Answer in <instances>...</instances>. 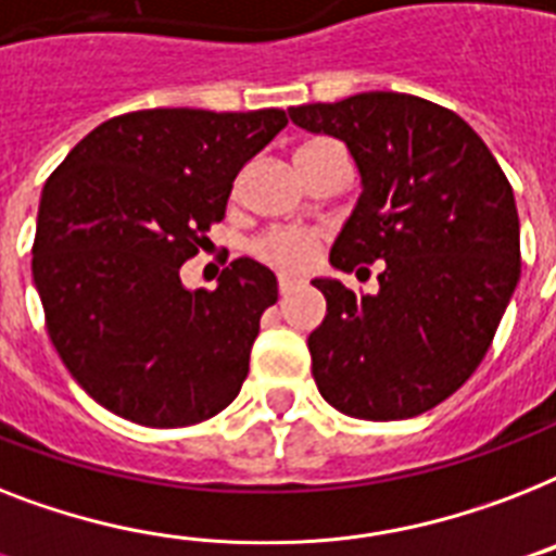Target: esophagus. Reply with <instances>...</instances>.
I'll use <instances>...</instances> for the list:
<instances>
[{"label":"esophagus","mask_w":556,"mask_h":556,"mask_svg":"<svg viewBox=\"0 0 556 556\" xmlns=\"http://www.w3.org/2000/svg\"><path fill=\"white\" fill-rule=\"evenodd\" d=\"M296 286H300V279L291 277V274H279V293H282V296L291 293Z\"/></svg>","instance_id":"esophagus-1"}]
</instances>
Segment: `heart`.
<instances>
[{
    "mask_svg": "<svg viewBox=\"0 0 556 556\" xmlns=\"http://www.w3.org/2000/svg\"><path fill=\"white\" fill-rule=\"evenodd\" d=\"M254 254L274 268L300 270L314 260V237L305 231L282 228V231L260 239L254 245Z\"/></svg>",
    "mask_w": 556,
    "mask_h": 556,
    "instance_id": "b5f03b06",
    "label": "heart"
}]
</instances>
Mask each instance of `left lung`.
Here are the masks:
<instances>
[{"mask_svg": "<svg viewBox=\"0 0 556 556\" xmlns=\"http://www.w3.org/2000/svg\"><path fill=\"white\" fill-rule=\"evenodd\" d=\"M288 116L345 142L359 170L331 265L386 263L377 293L311 279L328 302L308 337L319 394L349 417H417L477 371L520 282L511 185L463 116L410 93L368 90Z\"/></svg>", "mask_w": 556, "mask_h": 556, "instance_id": "left-lung-1", "label": "left lung"}]
</instances>
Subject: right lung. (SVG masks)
<instances>
[{
  "mask_svg": "<svg viewBox=\"0 0 556 556\" xmlns=\"http://www.w3.org/2000/svg\"><path fill=\"white\" fill-rule=\"evenodd\" d=\"M286 111L151 108L102 122L45 182L34 286L74 380L116 417L193 426L233 403L277 277L233 260L214 291L182 286L245 162Z\"/></svg>",
  "mask_w": 556,
  "mask_h": 556,
  "instance_id": "1",
  "label": "right lung"
}]
</instances>
